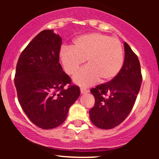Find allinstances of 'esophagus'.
<instances>
[{"label":"esophagus","instance_id":"1","mask_svg":"<svg viewBox=\"0 0 159 159\" xmlns=\"http://www.w3.org/2000/svg\"><path fill=\"white\" fill-rule=\"evenodd\" d=\"M80 92H81V94H85V93H88L89 92V90L85 88H80Z\"/></svg>","mask_w":159,"mask_h":159}]
</instances>
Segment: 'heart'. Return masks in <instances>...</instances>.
<instances>
[{
	"label": "heart",
	"instance_id": "1",
	"mask_svg": "<svg viewBox=\"0 0 159 159\" xmlns=\"http://www.w3.org/2000/svg\"><path fill=\"white\" fill-rule=\"evenodd\" d=\"M59 59L65 72L69 75H74L86 59L88 65L74 76L73 81L88 87L99 79L108 82L116 77L123 66L124 51L117 38L91 33L77 37L71 47H63Z\"/></svg>",
	"mask_w": 159,
	"mask_h": 159
}]
</instances>
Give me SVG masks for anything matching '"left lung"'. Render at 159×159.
I'll return each instance as SVG.
<instances>
[{"mask_svg":"<svg viewBox=\"0 0 159 159\" xmlns=\"http://www.w3.org/2000/svg\"><path fill=\"white\" fill-rule=\"evenodd\" d=\"M124 45L125 61L120 72L110 82L90 90L95 102L89 111L90 118L93 125L101 129H112L127 118L142 83L138 56L127 43Z\"/></svg>","mask_w":159,"mask_h":159,"instance_id":"obj_1","label":"left lung"}]
</instances>
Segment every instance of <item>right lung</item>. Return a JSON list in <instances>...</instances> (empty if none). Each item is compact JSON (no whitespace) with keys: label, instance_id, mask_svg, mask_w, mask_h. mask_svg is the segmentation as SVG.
<instances>
[{"label":"right lung","instance_id":"obj_1","mask_svg":"<svg viewBox=\"0 0 159 159\" xmlns=\"http://www.w3.org/2000/svg\"><path fill=\"white\" fill-rule=\"evenodd\" d=\"M61 43L53 30H43L21 52L16 64L14 84L19 104L30 120L43 129L64 123L80 95L59 63Z\"/></svg>","mask_w":159,"mask_h":159}]
</instances>
